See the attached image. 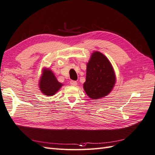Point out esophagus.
I'll return each mask as SVG.
<instances>
[{
  "label": "esophagus",
  "mask_w": 155,
  "mask_h": 155,
  "mask_svg": "<svg viewBox=\"0 0 155 155\" xmlns=\"http://www.w3.org/2000/svg\"><path fill=\"white\" fill-rule=\"evenodd\" d=\"M70 84L72 86H77V81H70Z\"/></svg>",
  "instance_id": "1"
}]
</instances>
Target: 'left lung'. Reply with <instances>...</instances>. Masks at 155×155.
Masks as SVG:
<instances>
[{
	"label": "left lung",
	"mask_w": 155,
	"mask_h": 155,
	"mask_svg": "<svg viewBox=\"0 0 155 155\" xmlns=\"http://www.w3.org/2000/svg\"><path fill=\"white\" fill-rule=\"evenodd\" d=\"M116 77L109 60L102 53H93L87 64L84 90L90 98L98 99L107 95L112 90Z\"/></svg>",
	"instance_id": "8db88e82"
}]
</instances>
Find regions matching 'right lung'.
<instances>
[{"label":"right lung","instance_id":"right-lung-1","mask_svg":"<svg viewBox=\"0 0 155 155\" xmlns=\"http://www.w3.org/2000/svg\"><path fill=\"white\" fill-rule=\"evenodd\" d=\"M62 84L60 83L50 70H44L39 82L41 92L46 96H53L59 91Z\"/></svg>","mask_w":155,"mask_h":155}]
</instances>
